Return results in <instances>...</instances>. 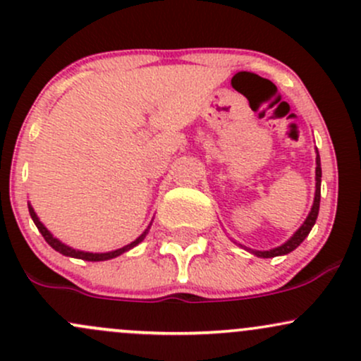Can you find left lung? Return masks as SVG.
I'll return each mask as SVG.
<instances>
[{"label": "left lung", "mask_w": 361, "mask_h": 361, "mask_svg": "<svg viewBox=\"0 0 361 361\" xmlns=\"http://www.w3.org/2000/svg\"><path fill=\"white\" fill-rule=\"evenodd\" d=\"M317 152V157H315V197H314V204H312V209L310 212H308L307 219H305V223L300 226L298 229L295 231V235L291 236L290 240L284 241L283 245H279V247L276 248H271V250H252V248H247L245 245H240L241 248H245V250L252 252L253 255L257 257H262V259H271V257H279V255H286V253H290L295 250V248L300 247V243L307 238L308 233L312 231V228H314L315 221H317V216H319V207H320V181H322V168H320V156H319V150L315 149ZM236 243V241H235Z\"/></svg>", "instance_id": "left-lung-1"}]
</instances>
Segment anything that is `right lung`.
Returning a JSON list of instances; mask_svg holds the SVG:
<instances>
[{"label":"right lung","mask_w":361,"mask_h":361,"mask_svg":"<svg viewBox=\"0 0 361 361\" xmlns=\"http://www.w3.org/2000/svg\"><path fill=\"white\" fill-rule=\"evenodd\" d=\"M29 212H30V217H32V221H34V224L37 226V229L39 231H41V235L44 236V240L47 241V243L51 245V247L54 248V250L56 252H59V253H63V255H66V257H73V259H82V260H89V262H101V260H109V259H114V257H118V255H121V253H125V252H128V250H132L133 247H137L138 243H140L142 240L145 238V235H147L149 233V229H150V223L149 224V228L145 229L144 233H142L140 236H138V238L135 240V241H132V243H128L126 245V247H123V248H118V250H113V252H106V253H92V252H82V250H75V248H71V247H68V245H65L63 243V241H59L56 236H53L51 235V231L49 229L46 228L44 224L41 223V219H39L37 217V214H35V211L32 209V205L29 204Z\"/></svg>","instance_id":"1"}]
</instances>
